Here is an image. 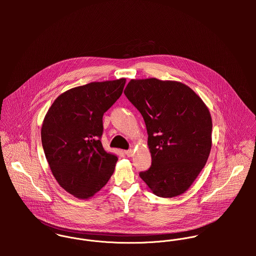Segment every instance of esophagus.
Masks as SVG:
<instances>
[{
    "mask_svg": "<svg viewBox=\"0 0 256 256\" xmlns=\"http://www.w3.org/2000/svg\"><path fill=\"white\" fill-rule=\"evenodd\" d=\"M124 152H125V154H126L127 156H129V158L134 154V150H131V148H130V150H124Z\"/></svg>",
    "mask_w": 256,
    "mask_h": 256,
    "instance_id": "obj_1",
    "label": "esophagus"
}]
</instances>
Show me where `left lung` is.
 I'll use <instances>...</instances> for the list:
<instances>
[{
  "label": "left lung",
  "mask_w": 256,
  "mask_h": 256,
  "mask_svg": "<svg viewBox=\"0 0 256 256\" xmlns=\"http://www.w3.org/2000/svg\"><path fill=\"white\" fill-rule=\"evenodd\" d=\"M124 94L146 124L152 166L140 172V178L156 196L182 195L209 158L213 125L210 111L180 82L131 80Z\"/></svg>",
  "instance_id": "obj_1"
}]
</instances>
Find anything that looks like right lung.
I'll return each instance as SVG.
<instances>
[{
	"label": "right lung",
	"instance_id": "add662e5",
	"mask_svg": "<svg viewBox=\"0 0 256 256\" xmlns=\"http://www.w3.org/2000/svg\"><path fill=\"white\" fill-rule=\"evenodd\" d=\"M126 78L94 82L60 94L47 111L41 141L52 174L67 192L88 199L110 180L118 160L102 144V117Z\"/></svg>",
	"mask_w": 256,
	"mask_h": 256
}]
</instances>
